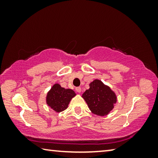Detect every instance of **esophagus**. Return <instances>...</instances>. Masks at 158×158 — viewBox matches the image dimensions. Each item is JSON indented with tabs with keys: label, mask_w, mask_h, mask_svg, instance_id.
Segmentation results:
<instances>
[{
	"label": "esophagus",
	"mask_w": 158,
	"mask_h": 158,
	"mask_svg": "<svg viewBox=\"0 0 158 158\" xmlns=\"http://www.w3.org/2000/svg\"><path fill=\"white\" fill-rule=\"evenodd\" d=\"M75 90L77 93H81V89L80 87H77Z\"/></svg>",
	"instance_id": "esophagus-1"
}]
</instances>
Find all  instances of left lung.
<instances>
[{
  "label": "left lung",
  "instance_id": "1",
  "mask_svg": "<svg viewBox=\"0 0 158 158\" xmlns=\"http://www.w3.org/2000/svg\"><path fill=\"white\" fill-rule=\"evenodd\" d=\"M89 86L82 95L89 109L98 116L108 115L117 102L116 93L99 79L90 82Z\"/></svg>",
  "mask_w": 158,
  "mask_h": 158
}]
</instances>
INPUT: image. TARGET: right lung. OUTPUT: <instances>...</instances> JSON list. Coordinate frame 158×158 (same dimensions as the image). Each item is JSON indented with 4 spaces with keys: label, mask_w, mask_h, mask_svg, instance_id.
I'll return each mask as SVG.
<instances>
[{
    "label": "right lung",
    "mask_w": 158,
    "mask_h": 158,
    "mask_svg": "<svg viewBox=\"0 0 158 158\" xmlns=\"http://www.w3.org/2000/svg\"><path fill=\"white\" fill-rule=\"evenodd\" d=\"M76 95L74 90L65 89L55 84L47 93V105L56 112H61L68 108L69 102Z\"/></svg>",
    "instance_id": "obj_1"
}]
</instances>
